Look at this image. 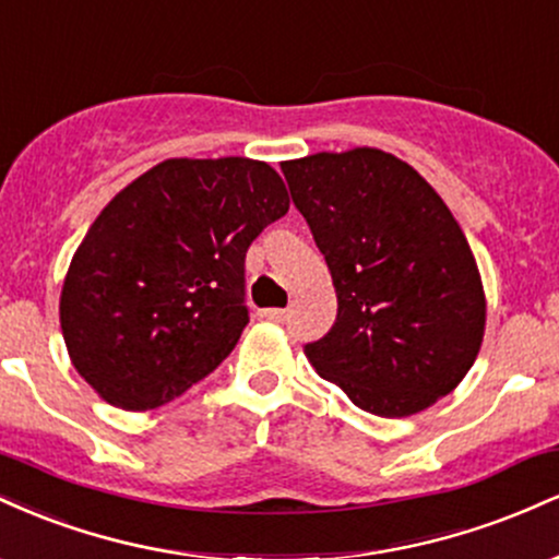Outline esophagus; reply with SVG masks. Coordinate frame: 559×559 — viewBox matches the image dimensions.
Returning <instances> with one entry per match:
<instances>
[{
	"label": "esophagus",
	"mask_w": 559,
	"mask_h": 559,
	"mask_svg": "<svg viewBox=\"0 0 559 559\" xmlns=\"http://www.w3.org/2000/svg\"><path fill=\"white\" fill-rule=\"evenodd\" d=\"M260 316L267 318V320H275V323H284V320H288L292 312H288L286 307H271V310H262Z\"/></svg>",
	"instance_id": "esophagus-1"
}]
</instances>
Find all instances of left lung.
<instances>
[{
    "instance_id": "left-lung-1",
    "label": "left lung",
    "mask_w": 559,
    "mask_h": 559,
    "mask_svg": "<svg viewBox=\"0 0 559 559\" xmlns=\"http://www.w3.org/2000/svg\"><path fill=\"white\" fill-rule=\"evenodd\" d=\"M336 288V323L307 360L381 418L431 407L484 342L480 275L449 207L418 170L381 150L281 165Z\"/></svg>"
}]
</instances>
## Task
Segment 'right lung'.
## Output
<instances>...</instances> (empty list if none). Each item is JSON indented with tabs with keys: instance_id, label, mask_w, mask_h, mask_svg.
Segmentation results:
<instances>
[{
	"instance_id": "add662e5",
	"label": "right lung",
	"mask_w": 559,
	"mask_h": 559,
	"mask_svg": "<svg viewBox=\"0 0 559 559\" xmlns=\"http://www.w3.org/2000/svg\"><path fill=\"white\" fill-rule=\"evenodd\" d=\"M288 213L247 157L165 159L102 210L60 297L70 360L105 402L152 409L230 355L249 323L247 249Z\"/></svg>"
}]
</instances>
